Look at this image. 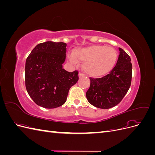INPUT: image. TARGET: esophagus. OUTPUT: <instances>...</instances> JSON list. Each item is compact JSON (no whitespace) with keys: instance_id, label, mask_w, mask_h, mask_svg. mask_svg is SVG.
<instances>
[{"instance_id":"obj_1","label":"esophagus","mask_w":155,"mask_h":155,"mask_svg":"<svg viewBox=\"0 0 155 155\" xmlns=\"http://www.w3.org/2000/svg\"><path fill=\"white\" fill-rule=\"evenodd\" d=\"M85 76V75L83 73H81V72H80L79 74V78H84Z\"/></svg>"}]
</instances>
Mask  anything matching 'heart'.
Listing matches in <instances>:
<instances>
[{
	"label": "heart",
	"instance_id": "1",
	"mask_svg": "<svg viewBox=\"0 0 155 155\" xmlns=\"http://www.w3.org/2000/svg\"><path fill=\"white\" fill-rule=\"evenodd\" d=\"M118 54L111 46L93 45L74 50L68 55V59L74 64L78 60L85 62L83 68L92 77H100L110 72L116 63Z\"/></svg>",
	"mask_w": 155,
	"mask_h": 155
}]
</instances>
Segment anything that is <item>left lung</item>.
Returning <instances> with one entry per match:
<instances>
[{
	"label": "left lung",
	"mask_w": 155,
	"mask_h": 155,
	"mask_svg": "<svg viewBox=\"0 0 155 155\" xmlns=\"http://www.w3.org/2000/svg\"><path fill=\"white\" fill-rule=\"evenodd\" d=\"M118 61L109 74L101 78H90L91 85L86 93L91 105L107 109L118 105L129 91L132 79L130 56L119 48Z\"/></svg>",
	"instance_id": "1"
}]
</instances>
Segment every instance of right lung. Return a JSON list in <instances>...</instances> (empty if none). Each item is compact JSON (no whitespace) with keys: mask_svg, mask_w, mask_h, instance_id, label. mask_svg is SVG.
<instances>
[{"mask_svg":"<svg viewBox=\"0 0 155 155\" xmlns=\"http://www.w3.org/2000/svg\"><path fill=\"white\" fill-rule=\"evenodd\" d=\"M66 46L63 42L46 41L37 45L26 59L25 85L37 105L46 109L63 105L70 88L78 81V71L63 68Z\"/></svg>","mask_w":155,"mask_h":155,"instance_id":"obj_1","label":"right lung"}]
</instances>
